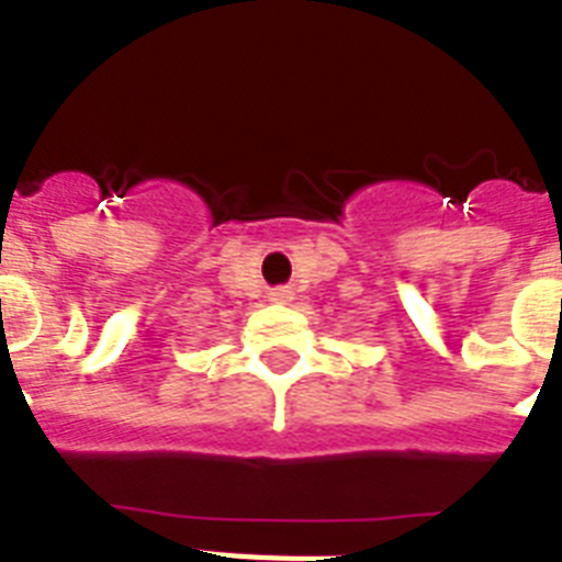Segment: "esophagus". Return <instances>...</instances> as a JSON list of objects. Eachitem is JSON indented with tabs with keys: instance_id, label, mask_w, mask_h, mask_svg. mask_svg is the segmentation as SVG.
I'll return each instance as SVG.
<instances>
[{
	"instance_id": "1",
	"label": "esophagus",
	"mask_w": 562,
	"mask_h": 562,
	"mask_svg": "<svg viewBox=\"0 0 562 562\" xmlns=\"http://www.w3.org/2000/svg\"><path fill=\"white\" fill-rule=\"evenodd\" d=\"M268 300H271V303H289L291 291L289 289H273L271 294H268Z\"/></svg>"
}]
</instances>
